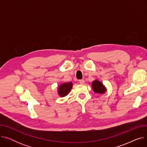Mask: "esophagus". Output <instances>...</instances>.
I'll list each match as a JSON object with an SVG mask.
<instances>
[{"label":"esophagus","mask_w":147,"mask_h":147,"mask_svg":"<svg viewBox=\"0 0 147 147\" xmlns=\"http://www.w3.org/2000/svg\"><path fill=\"white\" fill-rule=\"evenodd\" d=\"M79 83H80V84H84V80L83 79L79 80Z\"/></svg>","instance_id":"34e87169"}]
</instances>
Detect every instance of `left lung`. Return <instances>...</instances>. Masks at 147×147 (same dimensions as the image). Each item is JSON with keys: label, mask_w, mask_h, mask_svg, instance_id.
Returning a JSON list of instances; mask_svg holds the SVG:
<instances>
[{"label": "left lung", "mask_w": 147, "mask_h": 147, "mask_svg": "<svg viewBox=\"0 0 147 147\" xmlns=\"http://www.w3.org/2000/svg\"><path fill=\"white\" fill-rule=\"evenodd\" d=\"M92 89L95 93L104 94L106 92V88L104 84L98 80L94 81L92 83Z\"/></svg>", "instance_id": "obj_1"}]
</instances>
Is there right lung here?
I'll list each match as a JSON object with an SVG mask.
<instances>
[{
	"label": "right lung",
	"instance_id": "add662e5",
	"mask_svg": "<svg viewBox=\"0 0 147 147\" xmlns=\"http://www.w3.org/2000/svg\"><path fill=\"white\" fill-rule=\"evenodd\" d=\"M72 86L73 83L71 82H67L61 84L58 88V95L61 97L65 96L68 94L69 91L71 90Z\"/></svg>",
	"mask_w": 147,
	"mask_h": 147
}]
</instances>
